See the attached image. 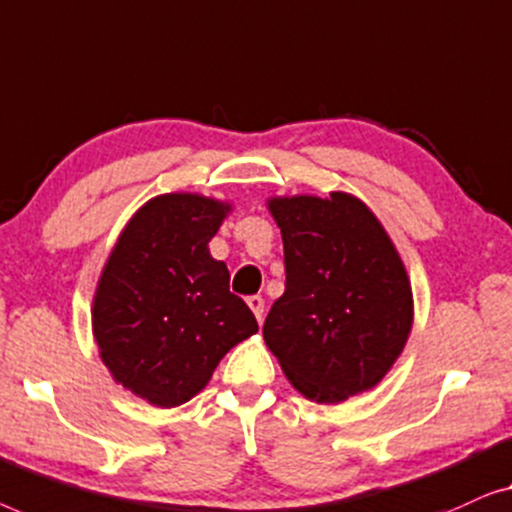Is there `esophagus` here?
I'll list each match as a JSON object with an SVG mask.
<instances>
[{
  "label": "esophagus",
  "mask_w": 512,
  "mask_h": 512,
  "mask_svg": "<svg viewBox=\"0 0 512 512\" xmlns=\"http://www.w3.org/2000/svg\"><path fill=\"white\" fill-rule=\"evenodd\" d=\"M246 301H248L250 311H253V313H255V318H257V322H262V318H264V299H262V297H259V294H253V297H248Z\"/></svg>",
  "instance_id": "34e87169"
}]
</instances>
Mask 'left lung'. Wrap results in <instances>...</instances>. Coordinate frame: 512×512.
<instances>
[{
    "label": "left lung",
    "mask_w": 512,
    "mask_h": 512,
    "mask_svg": "<svg viewBox=\"0 0 512 512\" xmlns=\"http://www.w3.org/2000/svg\"><path fill=\"white\" fill-rule=\"evenodd\" d=\"M269 211L283 234L285 292L266 315V345L306 399L338 403L371 390L413 327L397 248L352 194L278 197Z\"/></svg>",
    "instance_id": "1"
}]
</instances>
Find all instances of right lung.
Wrapping results in <instances>:
<instances>
[{"instance_id":"1","label":"right lung","mask_w":512,"mask_h":512,"mask_svg":"<svg viewBox=\"0 0 512 512\" xmlns=\"http://www.w3.org/2000/svg\"><path fill=\"white\" fill-rule=\"evenodd\" d=\"M229 211L199 194H162L127 222L99 278L92 329L113 378L153 406L190 401L220 359L257 331L208 241Z\"/></svg>"}]
</instances>
